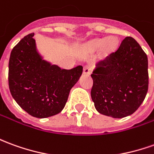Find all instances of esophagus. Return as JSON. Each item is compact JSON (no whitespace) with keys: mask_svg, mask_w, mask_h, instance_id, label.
Segmentation results:
<instances>
[{"mask_svg":"<svg viewBox=\"0 0 154 154\" xmlns=\"http://www.w3.org/2000/svg\"><path fill=\"white\" fill-rule=\"evenodd\" d=\"M91 72H92V70H91V67L89 66H85L83 67V73L86 74V75H89L91 73Z\"/></svg>","mask_w":154,"mask_h":154,"instance_id":"esophagus-1","label":"esophagus"}]
</instances>
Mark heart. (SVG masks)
I'll use <instances>...</instances> for the list:
<instances>
[{"mask_svg": "<svg viewBox=\"0 0 154 154\" xmlns=\"http://www.w3.org/2000/svg\"><path fill=\"white\" fill-rule=\"evenodd\" d=\"M104 43L103 44V42ZM103 44V49L105 51H110L112 50L113 47L116 46L117 44V41L112 38V37H110V38H107L105 42L103 39H94L90 41L88 43V47L92 49V50H96L97 48H99Z\"/></svg>", "mask_w": 154, "mask_h": 154, "instance_id": "1", "label": "heart"}]
</instances>
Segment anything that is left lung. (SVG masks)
Instances as JSON below:
<instances>
[{
    "instance_id": "1",
    "label": "left lung",
    "mask_w": 154,
    "mask_h": 154,
    "mask_svg": "<svg viewBox=\"0 0 154 154\" xmlns=\"http://www.w3.org/2000/svg\"><path fill=\"white\" fill-rule=\"evenodd\" d=\"M91 97L101 114L122 118L133 114L148 89V57L133 37L96 65Z\"/></svg>"
}]
</instances>
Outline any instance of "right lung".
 I'll list each match as a JSON object with an SVG mask.
<instances>
[{
	"mask_svg": "<svg viewBox=\"0 0 154 154\" xmlns=\"http://www.w3.org/2000/svg\"><path fill=\"white\" fill-rule=\"evenodd\" d=\"M33 36L34 33L24 36L11 52L9 88L23 110L32 117L45 118L62 112L83 67L66 70L51 65L37 51Z\"/></svg>",
	"mask_w": 154,
	"mask_h": 154,
	"instance_id": "1",
	"label": "right lung"
}]
</instances>
